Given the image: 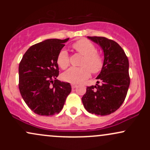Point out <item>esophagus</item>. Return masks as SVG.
Instances as JSON below:
<instances>
[{
	"label": "esophagus",
	"instance_id": "esophagus-1",
	"mask_svg": "<svg viewBox=\"0 0 150 150\" xmlns=\"http://www.w3.org/2000/svg\"><path fill=\"white\" fill-rule=\"evenodd\" d=\"M71 87H72V89H75V88H76V87H77V85H75V84H72Z\"/></svg>",
	"mask_w": 150,
	"mask_h": 150
}]
</instances>
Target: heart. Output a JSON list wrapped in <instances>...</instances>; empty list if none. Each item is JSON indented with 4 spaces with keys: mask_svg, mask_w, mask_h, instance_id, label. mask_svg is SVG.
Instances as JSON below:
<instances>
[{
    "mask_svg": "<svg viewBox=\"0 0 150 150\" xmlns=\"http://www.w3.org/2000/svg\"><path fill=\"white\" fill-rule=\"evenodd\" d=\"M73 48L78 53L84 56L81 65L82 67H72L64 72L62 77L65 81L71 83H80L87 79L90 75V70L93 73H97L103 67V60L96 53L95 46L87 39H81L73 44ZM57 63L62 69H65L69 65V56L68 51L62 49L57 57Z\"/></svg>",
    "mask_w": 150,
    "mask_h": 150,
    "instance_id": "heart-1",
    "label": "heart"
}]
</instances>
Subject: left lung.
I'll return each instance as SVG.
<instances>
[{
	"instance_id": "left-lung-1",
	"label": "left lung",
	"mask_w": 150,
	"mask_h": 150,
	"mask_svg": "<svg viewBox=\"0 0 150 150\" xmlns=\"http://www.w3.org/2000/svg\"><path fill=\"white\" fill-rule=\"evenodd\" d=\"M100 46L104 53V62L97 84L87 87L82 98L84 107L89 113L97 116L111 114L124 101L129 85V62L119 44L101 37H87ZM101 82L99 86L98 84Z\"/></svg>"
}]
</instances>
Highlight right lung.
<instances>
[{"label": "right lung", "mask_w": 150, "mask_h": 150, "mask_svg": "<svg viewBox=\"0 0 150 150\" xmlns=\"http://www.w3.org/2000/svg\"><path fill=\"white\" fill-rule=\"evenodd\" d=\"M69 38L51 39L34 44L24 54L19 65V89L28 107L40 116H53L61 111L71 92L68 82L56 77L58 55Z\"/></svg>", "instance_id": "add662e5"}]
</instances>
